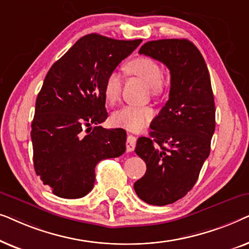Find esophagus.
<instances>
[{"mask_svg": "<svg viewBox=\"0 0 249 249\" xmlns=\"http://www.w3.org/2000/svg\"><path fill=\"white\" fill-rule=\"evenodd\" d=\"M136 141H137V138L135 137V136L132 135H129L128 138H127V142H125V146H127V152H132L136 147Z\"/></svg>", "mask_w": 249, "mask_h": 249, "instance_id": "obj_1", "label": "esophagus"}]
</instances>
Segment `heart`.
<instances>
[{
  "label": "heart",
  "mask_w": 249,
  "mask_h": 249,
  "mask_svg": "<svg viewBox=\"0 0 249 249\" xmlns=\"http://www.w3.org/2000/svg\"><path fill=\"white\" fill-rule=\"evenodd\" d=\"M125 72L145 80L151 87L152 94L159 96L164 89L163 71L158 61L147 56L135 57L125 63ZM122 80L120 74L112 71L104 81V95L108 103H115L120 97ZM153 117V110L148 107L124 105L112 114L111 121L115 127L141 130Z\"/></svg>",
  "instance_id": "b5f03b06"
}]
</instances>
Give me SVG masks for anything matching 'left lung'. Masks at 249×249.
<instances>
[{"label":"left lung","instance_id":"8db88e82","mask_svg":"<svg viewBox=\"0 0 249 249\" xmlns=\"http://www.w3.org/2000/svg\"><path fill=\"white\" fill-rule=\"evenodd\" d=\"M139 53L165 64L171 74L169 100L135 149L147 166L135 192L145 203L163 206L182 198L198 179L215 130V105L209 69L190 40H151Z\"/></svg>","mask_w":249,"mask_h":249}]
</instances>
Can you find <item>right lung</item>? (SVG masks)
I'll return each instance as SVG.
<instances>
[{
  "instance_id": "add662e5",
  "label": "right lung",
  "mask_w": 249,
  "mask_h": 249,
  "mask_svg": "<svg viewBox=\"0 0 249 249\" xmlns=\"http://www.w3.org/2000/svg\"><path fill=\"white\" fill-rule=\"evenodd\" d=\"M141 43L89 34L47 72L36 100L30 136L36 175L54 195H87L94 187L97 163L124 153V129L97 124L107 118L105 78ZM91 123L97 127L85 134L83 128Z\"/></svg>"
}]
</instances>
